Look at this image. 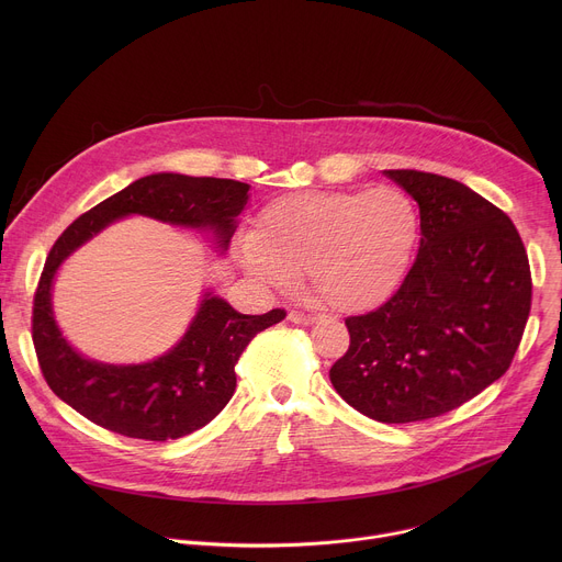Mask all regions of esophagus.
Segmentation results:
<instances>
[{
	"label": "esophagus",
	"instance_id": "1",
	"mask_svg": "<svg viewBox=\"0 0 562 562\" xmlns=\"http://www.w3.org/2000/svg\"><path fill=\"white\" fill-rule=\"evenodd\" d=\"M289 319H291V323H295V325H304V327H308V325H313V323H315V317H313V315L302 313V311H291V313H289Z\"/></svg>",
	"mask_w": 562,
	"mask_h": 562
}]
</instances>
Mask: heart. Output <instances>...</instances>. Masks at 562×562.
<instances>
[{
  "label": "heart",
  "instance_id": "1",
  "mask_svg": "<svg viewBox=\"0 0 562 562\" xmlns=\"http://www.w3.org/2000/svg\"><path fill=\"white\" fill-rule=\"evenodd\" d=\"M418 211L393 187L293 193L262 209L235 256L256 282L293 289L306 271L315 302L338 313L382 306L403 282L418 239Z\"/></svg>",
  "mask_w": 562,
  "mask_h": 562
}]
</instances>
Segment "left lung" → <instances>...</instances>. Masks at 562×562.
I'll return each instance as SVG.
<instances>
[{"label":"left lung","mask_w":562,"mask_h":562,"mask_svg":"<svg viewBox=\"0 0 562 562\" xmlns=\"http://www.w3.org/2000/svg\"><path fill=\"white\" fill-rule=\"evenodd\" d=\"M420 206V249L400 289L347 317L349 351L329 378L347 405L389 425L442 416L512 364L531 273L514 222L469 187L423 171H384Z\"/></svg>","instance_id":"8db88e82"}]
</instances>
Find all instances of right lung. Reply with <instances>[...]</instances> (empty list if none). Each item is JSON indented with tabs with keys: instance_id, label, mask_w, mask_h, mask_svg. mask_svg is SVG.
<instances>
[{
	"instance_id": "right-lung-1",
	"label": "right lung",
	"mask_w": 562,
	"mask_h": 562,
	"mask_svg": "<svg viewBox=\"0 0 562 562\" xmlns=\"http://www.w3.org/2000/svg\"><path fill=\"white\" fill-rule=\"evenodd\" d=\"M249 189L235 180L153 173L79 215L57 237L33 302V342L48 386L68 407L109 431L157 442L202 429L226 407L235 391V362L260 331L284 319V308L245 315L206 289L176 347L142 364H109L82 356L61 336L50 293L61 262L128 215L209 231L222 256Z\"/></svg>"
}]
</instances>
